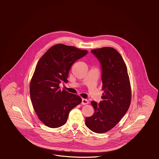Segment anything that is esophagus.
<instances>
[{
    "instance_id": "esophagus-1",
    "label": "esophagus",
    "mask_w": 159,
    "mask_h": 159,
    "mask_svg": "<svg viewBox=\"0 0 159 159\" xmlns=\"http://www.w3.org/2000/svg\"><path fill=\"white\" fill-rule=\"evenodd\" d=\"M88 103H89V101L87 99H82V102H81L82 104L85 105V104H87Z\"/></svg>"
}]
</instances>
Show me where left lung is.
Returning <instances> with one entry per match:
<instances>
[{"label":"left lung","instance_id":"obj_1","mask_svg":"<svg viewBox=\"0 0 159 159\" xmlns=\"http://www.w3.org/2000/svg\"><path fill=\"white\" fill-rule=\"evenodd\" d=\"M101 68L102 101H92L93 116L85 118L87 127L97 133L114 128L125 116L131 102V87L127 68L121 55L113 48L104 47L90 51Z\"/></svg>","mask_w":159,"mask_h":159}]
</instances>
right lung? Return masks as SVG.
<instances>
[{
  "label": "right lung",
  "mask_w": 159,
  "mask_h": 159,
  "mask_svg": "<svg viewBox=\"0 0 159 159\" xmlns=\"http://www.w3.org/2000/svg\"><path fill=\"white\" fill-rule=\"evenodd\" d=\"M87 51L58 44L51 47L39 60L30 83V97L40 121L52 128L66 123L72 109L81 103L77 95L61 90L67 82L72 65Z\"/></svg>",
  "instance_id": "right-lung-1"
}]
</instances>
